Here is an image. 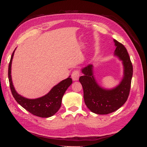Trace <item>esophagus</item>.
<instances>
[{
  "mask_svg": "<svg viewBox=\"0 0 147 147\" xmlns=\"http://www.w3.org/2000/svg\"><path fill=\"white\" fill-rule=\"evenodd\" d=\"M79 71L78 70H74L71 74V78L74 81H78L79 78Z\"/></svg>",
  "mask_w": 147,
  "mask_h": 147,
  "instance_id": "esophagus-1",
  "label": "esophagus"
}]
</instances>
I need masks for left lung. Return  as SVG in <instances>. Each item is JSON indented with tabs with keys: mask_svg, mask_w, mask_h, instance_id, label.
I'll return each mask as SVG.
<instances>
[{
	"mask_svg": "<svg viewBox=\"0 0 147 147\" xmlns=\"http://www.w3.org/2000/svg\"><path fill=\"white\" fill-rule=\"evenodd\" d=\"M114 55L122 61L123 77L114 88H104L97 83L94 74V66L88 64L81 69L84 75L79 78L84 92V102L91 112L97 114H109L116 111L125 103L130 93L133 67L126 48L114 39Z\"/></svg>",
	"mask_w": 147,
	"mask_h": 147,
	"instance_id": "obj_1",
	"label": "left lung"
}]
</instances>
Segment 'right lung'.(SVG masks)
Returning <instances> with one entry per match:
<instances>
[{
    "mask_svg": "<svg viewBox=\"0 0 147 147\" xmlns=\"http://www.w3.org/2000/svg\"><path fill=\"white\" fill-rule=\"evenodd\" d=\"M15 49L10 59L8 67V79L13 96L20 106L31 114L40 117H50L57 112L61 106L62 99L68 87L72 83V79L69 76L54 86L47 94L37 99H28L20 96L15 90L11 79V63Z\"/></svg>",
    "mask_w": 147,
    "mask_h": 147,
    "instance_id": "right-lung-1",
    "label": "right lung"
}]
</instances>
